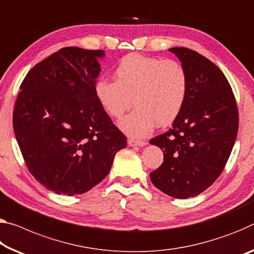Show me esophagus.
Masks as SVG:
<instances>
[{
  "label": "esophagus",
  "instance_id": "1",
  "mask_svg": "<svg viewBox=\"0 0 254 254\" xmlns=\"http://www.w3.org/2000/svg\"><path fill=\"white\" fill-rule=\"evenodd\" d=\"M127 144L130 147H143L146 146V142L144 141H141V140H135V139H128L127 140Z\"/></svg>",
  "mask_w": 254,
  "mask_h": 254
}]
</instances>
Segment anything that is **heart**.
I'll return each instance as SVG.
<instances>
[{
	"label": "heart",
	"instance_id": "b5f03b06",
	"mask_svg": "<svg viewBox=\"0 0 254 254\" xmlns=\"http://www.w3.org/2000/svg\"><path fill=\"white\" fill-rule=\"evenodd\" d=\"M116 81L99 78L95 96L112 118H122L134 103L135 110L120 121L124 133L143 138L157 123L170 126L182 112L189 78L182 64L138 53L127 54L115 67Z\"/></svg>",
	"mask_w": 254,
	"mask_h": 254
}]
</instances>
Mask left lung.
I'll use <instances>...</instances> for the list:
<instances>
[{"instance_id":"obj_1","label":"left lung","mask_w":254,"mask_h":254,"mask_svg":"<svg viewBox=\"0 0 254 254\" xmlns=\"http://www.w3.org/2000/svg\"><path fill=\"white\" fill-rule=\"evenodd\" d=\"M168 51L187 71L189 91L171 130L150 140L164 152L150 180L165 194L188 199L207 190L223 172L236 140L239 111L218 66L189 48Z\"/></svg>"}]
</instances>
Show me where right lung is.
I'll return each instance as SVG.
<instances>
[{"label":"right lung","instance_id":"right-lung-1","mask_svg":"<svg viewBox=\"0 0 254 254\" xmlns=\"http://www.w3.org/2000/svg\"><path fill=\"white\" fill-rule=\"evenodd\" d=\"M102 50L64 47L20 86L13 130L28 170L56 194H82L106 178L127 138L100 106Z\"/></svg>","mask_w":254,"mask_h":254}]
</instances>
